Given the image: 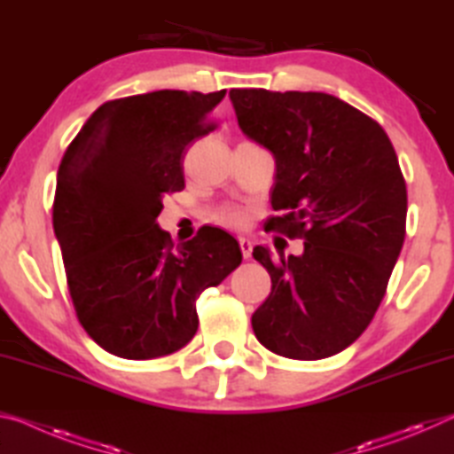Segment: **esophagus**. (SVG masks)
Returning <instances> with one entry per match:
<instances>
[{"label": "esophagus", "instance_id": "1", "mask_svg": "<svg viewBox=\"0 0 454 454\" xmlns=\"http://www.w3.org/2000/svg\"><path fill=\"white\" fill-rule=\"evenodd\" d=\"M238 242H240V250H242V256L244 258H250L252 256V240L246 236L238 238Z\"/></svg>", "mask_w": 454, "mask_h": 454}]
</instances>
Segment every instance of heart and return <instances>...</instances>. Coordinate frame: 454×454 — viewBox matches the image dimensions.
I'll return each mask as SVG.
<instances>
[{"mask_svg": "<svg viewBox=\"0 0 454 454\" xmlns=\"http://www.w3.org/2000/svg\"><path fill=\"white\" fill-rule=\"evenodd\" d=\"M218 222L232 228H240L246 224V214L238 208H224L218 214Z\"/></svg>", "mask_w": 454, "mask_h": 454, "instance_id": "obj_1", "label": "heart"}]
</instances>
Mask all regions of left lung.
I'll return each mask as SVG.
<instances>
[{
	"instance_id": "1",
	"label": "left lung",
	"mask_w": 454,
	"mask_h": 454,
	"mask_svg": "<svg viewBox=\"0 0 454 454\" xmlns=\"http://www.w3.org/2000/svg\"><path fill=\"white\" fill-rule=\"evenodd\" d=\"M238 126L274 156L272 228L304 238L301 256H252L272 292L252 314L268 350L318 360L371 325L401 254L406 184L384 129L322 91L230 90Z\"/></svg>"
}]
</instances>
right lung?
<instances>
[{"label":"right lung","instance_id":"1","mask_svg":"<svg viewBox=\"0 0 454 454\" xmlns=\"http://www.w3.org/2000/svg\"><path fill=\"white\" fill-rule=\"evenodd\" d=\"M226 90H158L98 107L61 158L53 232L75 314L110 355H172L198 330L196 301L242 262L208 228L174 248L158 226L162 198L184 188L182 153L214 129Z\"/></svg>","mask_w":454,"mask_h":454}]
</instances>
